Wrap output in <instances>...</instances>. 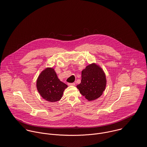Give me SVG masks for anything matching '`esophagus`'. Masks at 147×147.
<instances>
[{
	"label": "esophagus",
	"mask_w": 147,
	"mask_h": 147,
	"mask_svg": "<svg viewBox=\"0 0 147 147\" xmlns=\"http://www.w3.org/2000/svg\"><path fill=\"white\" fill-rule=\"evenodd\" d=\"M68 85L70 86H75L76 83H70V84H68Z\"/></svg>",
	"instance_id": "34e87169"
}]
</instances>
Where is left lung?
Returning <instances> with one entry per match:
<instances>
[{
    "label": "left lung",
    "mask_w": 147,
    "mask_h": 147,
    "mask_svg": "<svg viewBox=\"0 0 147 147\" xmlns=\"http://www.w3.org/2000/svg\"><path fill=\"white\" fill-rule=\"evenodd\" d=\"M81 82L77 86L80 93L88 101L99 98L105 90L106 74L102 68L95 63L89 64L82 70Z\"/></svg>",
    "instance_id": "obj_1"
}]
</instances>
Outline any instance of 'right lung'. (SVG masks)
I'll list each match as a JSON object with an SVG mask.
<instances>
[{"instance_id": "1", "label": "right lung", "mask_w": 147, "mask_h": 147, "mask_svg": "<svg viewBox=\"0 0 147 147\" xmlns=\"http://www.w3.org/2000/svg\"><path fill=\"white\" fill-rule=\"evenodd\" d=\"M38 92L45 100L55 102L62 97L67 85L61 82L52 67H47L39 74L36 81Z\"/></svg>"}]
</instances>
